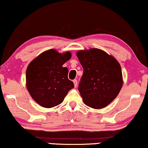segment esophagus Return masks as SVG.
Masks as SVG:
<instances>
[{
	"instance_id": "obj_1",
	"label": "esophagus",
	"mask_w": 148,
	"mask_h": 148,
	"mask_svg": "<svg viewBox=\"0 0 148 148\" xmlns=\"http://www.w3.org/2000/svg\"><path fill=\"white\" fill-rule=\"evenodd\" d=\"M73 82V83H74L75 87H77V80L76 79H75Z\"/></svg>"
}]
</instances>
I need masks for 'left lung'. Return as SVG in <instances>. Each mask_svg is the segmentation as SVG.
I'll return each mask as SVG.
<instances>
[{
    "label": "left lung",
    "instance_id": "left-lung-1",
    "mask_svg": "<svg viewBox=\"0 0 148 148\" xmlns=\"http://www.w3.org/2000/svg\"><path fill=\"white\" fill-rule=\"evenodd\" d=\"M77 56L84 69L78 90L84 103L94 109L107 106L118 96L123 84L119 62L99 49L79 51Z\"/></svg>",
    "mask_w": 148,
    "mask_h": 148
}]
</instances>
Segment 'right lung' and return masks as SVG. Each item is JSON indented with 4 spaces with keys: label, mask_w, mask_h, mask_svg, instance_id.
<instances>
[{
    "label": "right lung",
    "mask_w": 148,
    "mask_h": 148,
    "mask_svg": "<svg viewBox=\"0 0 148 148\" xmlns=\"http://www.w3.org/2000/svg\"><path fill=\"white\" fill-rule=\"evenodd\" d=\"M71 57L69 51L49 49L38 56L28 66L26 87L38 104L50 108L60 104L74 84L68 79V69L62 65Z\"/></svg>",
    "instance_id": "obj_1"
}]
</instances>
